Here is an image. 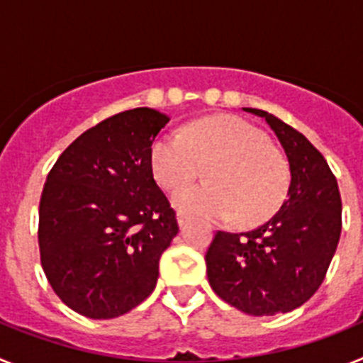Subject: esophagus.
<instances>
[{"instance_id":"obj_1","label":"esophagus","mask_w":363,"mask_h":363,"mask_svg":"<svg viewBox=\"0 0 363 363\" xmlns=\"http://www.w3.org/2000/svg\"><path fill=\"white\" fill-rule=\"evenodd\" d=\"M178 225H179V227H185V225H187V218H185L184 214H178Z\"/></svg>"}]
</instances>
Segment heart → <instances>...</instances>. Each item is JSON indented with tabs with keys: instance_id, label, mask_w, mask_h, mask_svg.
<instances>
[{
	"instance_id": "obj_1",
	"label": "heart",
	"mask_w": 363,
	"mask_h": 363,
	"mask_svg": "<svg viewBox=\"0 0 363 363\" xmlns=\"http://www.w3.org/2000/svg\"><path fill=\"white\" fill-rule=\"evenodd\" d=\"M150 169L165 191L191 184L207 169L211 184L176 192L174 209L201 220L236 216L240 225L272 216L289 189V167L267 134L234 116L205 118L182 136H160L150 147Z\"/></svg>"
}]
</instances>
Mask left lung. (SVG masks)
Here are the masks:
<instances>
[{
	"instance_id": "obj_1",
	"label": "left lung",
	"mask_w": 363,
	"mask_h": 363,
	"mask_svg": "<svg viewBox=\"0 0 363 363\" xmlns=\"http://www.w3.org/2000/svg\"><path fill=\"white\" fill-rule=\"evenodd\" d=\"M289 160L291 184L280 211L249 233L218 230L207 249L214 293L252 316L289 313L306 303L325 278L340 233L342 198L320 150L301 133L259 108Z\"/></svg>"
}]
</instances>
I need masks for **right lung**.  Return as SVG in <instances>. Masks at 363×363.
<instances>
[{
    "label": "right lung",
    "instance_id": "obj_1",
    "mask_svg": "<svg viewBox=\"0 0 363 363\" xmlns=\"http://www.w3.org/2000/svg\"><path fill=\"white\" fill-rule=\"evenodd\" d=\"M169 120L149 107L107 118L76 138L47 176L41 267L63 303L86 318L121 316L156 287L160 256L178 234L150 169V147Z\"/></svg>",
    "mask_w": 363,
    "mask_h": 363
}]
</instances>
